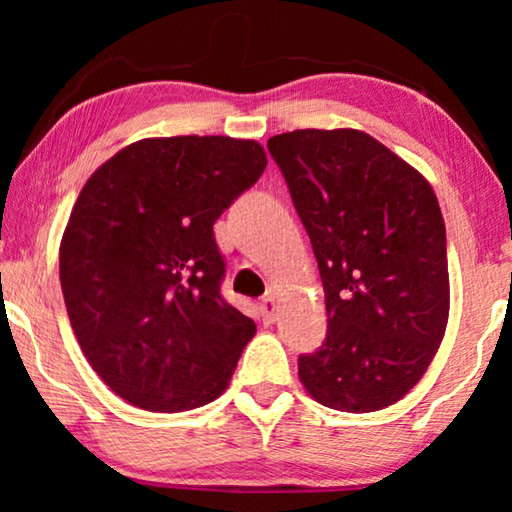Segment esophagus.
<instances>
[{
    "instance_id": "esophagus-1",
    "label": "esophagus",
    "mask_w": 512,
    "mask_h": 512,
    "mask_svg": "<svg viewBox=\"0 0 512 512\" xmlns=\"http://www.w3.org/2000/svg\"><path fill=\"white\" fill-rule=\"evenodd\" d=\"M261 312L265 321H275L277 317V298L275 296H265L261 300Z\"/></svg>"
}]
</instances>
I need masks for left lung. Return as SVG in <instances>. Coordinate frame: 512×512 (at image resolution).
I'll list each match as a JSON object with an SVG mask.
<instances>
[{
  "mask_svg": "<svg viewBox=\"0 0 512 512\" xmlns=\"http://www.w3.org/2000/svg\"><path fill=\"white\" fill-rule=\"evenodd\" d=\"M310 235L328 333L298 359L314 401L375 412L429 368L450 317L445 221L429 181L361 130L268 139Z\"/></svg>",
  "mask_w": 512,
  "mask_h": 512,
  "instance_id": "obj_1",
  "label": "left lung"
}]
</instances>
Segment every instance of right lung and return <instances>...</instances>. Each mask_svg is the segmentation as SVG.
<instances>
[{
    "instance_id": "add662e5",
    "label": "right lung",
    "mask_w": 512,
    "mask_h": 512,
    "mask_svg": "<svg viewBox=\"0 0 512 512\" xmlns=\"http://www.w3.org/2000/svg\"><path fill=\"white\" fill-rule=\"evenodd\" d=\"M254 139L149 137L90 174L60 242L74 335L104 384L151 412L212 403L256 324L221 296L214 221L261 177Z\"/></svg>"
}]
</instances>
